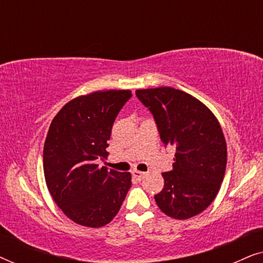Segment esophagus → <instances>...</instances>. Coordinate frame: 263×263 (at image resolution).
<instances>
[{
  "label": "esophagus",
  "mask_w": 263,
  "mask_h": 263,
  "mask_svg": "<svg viewBox=\"0 0 263 263\" xmlns=\"http://www.w3.org/2000/svg\"><path fill=\"white\" fill-rule=\"evenodd\" d=\"M132 175L134 176L136 179H142L143 177H145V172H141V171H139V170L132 171Z\"/></svg>",
  "instance_id": "obj_1"
}]
</instances>
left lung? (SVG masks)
I'll list each match as a JSON object with an SVG mask.
<instances>
[{
	"mask_svg": "<svg viewBox=\"0 0 263 263\" xmlns=\"http://www.w3.org/2000/svg\"><path fill=\"white\" fill-rule=\"evenodd\" d=\"M136 97L154 116L161 142L176 148L172 170L154 196L160 211L184 220L203 212L224 179L228 147L220 124L202 102L172 87L138 89Z\"/></svg>",
	"mask_w": 263,
	"mask_h": 263,
	"instance_id": "obj_1",
	"label": "left lung"
}]
</instances>
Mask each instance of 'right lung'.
Listing matches in <instances>:
<instances>
[{
  "instance_id": "right-lung-1",
  "label": "right lung",
  "mask_w": 263,
  "mask_h": 263,
  "mask_svg": "<svg viewBox=\"0 0 263 263\" xmlns=\"http://www.w3.org/2000/svg\"><path fill=\"white\" fill-rule=\"evenodd\" d=\"M129 89L97 91L68 102L53 117L43 151L45 182L52 199L70 220L87 228L109 224L120 211L130 172L99 167L107 158L115 118Z\"/></svg>"
}]
</instances>
